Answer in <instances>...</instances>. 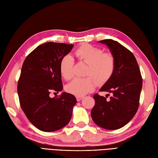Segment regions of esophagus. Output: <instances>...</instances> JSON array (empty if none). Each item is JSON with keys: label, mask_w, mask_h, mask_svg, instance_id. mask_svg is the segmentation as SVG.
I'll return each mask as SVG.
<instances>
[{"label": "esophagus", "mask_w": 158, "mask_h": 158, "mask_svg": "<svg viewBox=\"0 0 158 158\" xmlns=\"http://www.w3.org/2000/svg\"><path fill=\"white\" fill-rule=\"evenodd\" d=\"M83 98V96H77L76 97V99L77 102H79V101L81 100Z\"/></svg>", "instance_id": "obj_1"}]
</instances>
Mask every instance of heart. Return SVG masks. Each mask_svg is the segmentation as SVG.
<instances>
[{
	"mask_svg": "<svg viewBox=\"0 0 158 158\" xmlns=\"http://www.w3.org/2000/svg\"><path fill=\"white\" fill-rule=\"evenodd\" d=\"M75 55L79 61L87 64L85 76L88 77L76 79L65 86L69 94L82 96L92 91L97 86V82L104 84L110 80L114 73L116 62L114 56L110 52H104L103 49L91 44H84L75 52ZM60 73L65 80H70L73 77V63L69 55L61 59L59 64Z\"/></svg>",
	"mask_w": 158,
	"mask_h": 158,
	"instance_id": "1",
	"label": "heart"
}]
</instances>
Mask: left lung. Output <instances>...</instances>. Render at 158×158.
<instances>
[{
    "label": "left lung",
    "instance_id": "obj_1",
    "mask_svg": "<svg viewBox=\"0 0 158 158\" xmlns=\"http://www.w3.org/2000/svg\"><path fill=\"white\" fill-rule=\"evenodd\" d=\"M110 48L116 62L112 77L99 91L112 94L110 99L96 94L95 104L91 115L98 126L110 130L123 127L138 110L142 88V77L136 59L132 52L112 39L100 40Z\"/></svg>",
    "mask_w": 158,
    "mask_h": 158
}]
</instances>
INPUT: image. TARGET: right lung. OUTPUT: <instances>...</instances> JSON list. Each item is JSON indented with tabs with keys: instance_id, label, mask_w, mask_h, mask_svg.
<instances>
[{
	"instance_id": "1",
	"label": "right lung",
	"mask_w": 158,
	"mask_h": 158,
	"mask_svg": "<svg viewBox=\"0 0 158 158\" xmlns=\"http://www.w3.org/2000/svg\"><path fill=\"white\" fill-rule=\"evenodd\" d=\"M74 44L48 42L40 44L24 60L18 81L20 105L27 118L39 130H59L69 122L75 97L63 92L50 98L51 91L63 90L59 64Z\"/></svg>"
}]
</instances>
